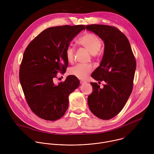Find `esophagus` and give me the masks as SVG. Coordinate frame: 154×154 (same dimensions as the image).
Segmentation results:
<instances>
[{"mask_svg": "<svg viewBox=\"0 0 154 154\" xmlns=\"http://www.w3.org/2000/svg\"><path fill=\"white\" fill-rule=\"evenodd\" d=\"M80 83L81 84H84V83H86V80H80Z\"/></svg>", "mask_w": 154, "mask_h": 154, "instance_id": "obj_1", "label": "esophagus"}]
</instances>
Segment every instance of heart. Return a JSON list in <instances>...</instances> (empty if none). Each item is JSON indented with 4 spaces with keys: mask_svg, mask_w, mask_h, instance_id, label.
Returning <instances> with one entry per match:
<instances>
[{
    "mask_svg": "<svg viewBox=\"0 0 154 154\" xmlns=\"http://www.w3.org/2000/svg\"><path fill=\"white\" fill-rule=\"evenodd\" d=\"M78 43L82 46L88 51L93 55L100 51L102 42L100 38L94 34L86 33L83 35L78 40ZM66 58L69 63H72L74 60L75 49L72 46H69L65 52ZM92 67L90 65L78 64L69 69V73L79 79H85L92 71Z\"/></svg>",
    "mask_w": 154,
    "mask_h": 154,
    "instance_id": "1",
    "label": "heart"
}]
</instances>
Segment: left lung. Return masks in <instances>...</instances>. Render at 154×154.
Listing matches in <instances>:
<instances>
[{
  "mask_svg": "<svg viewBox=\"0 0 154 154\" xmlns=\"http://www.w3.org/2000/svg\"><path fill=\"white\" fill-rule=\"evenodd\" d=\"M86 29L98 35L105 45L100 64L91 77L105 84L100 88L97 83H91L93 90L88 103L96 116L108 120L122 110L132 91L136 60L127 38L117 28L92 24Z\"/></svg>",
  "mask_w": 154,
  "mask_h": 154,
  "instance_id": "left-lung-1",
  "label": "left lung"
}]
</instances>
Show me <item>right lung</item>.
<instances>
[{
	"instance_id": "obj_1",
	"label": "right lung",
	"mask_w": 154,
	"mask_h": 154,
	"mask_svg": "<svg viewBox=\"0 0 154 154\" xmlns=\"http://www.w3.org/2000/svg\"><path fill=\"white\" fill-rule=\"evenodd\" d=\"M83 25L48 28L35 37L26 49L19 70V80L32 111L47 121H56L66 112L69 95L80 85L69 75L55 85L58 72L64 73L68 66L66 50L82 30Z\"/></svg>"
}]
</instances>
